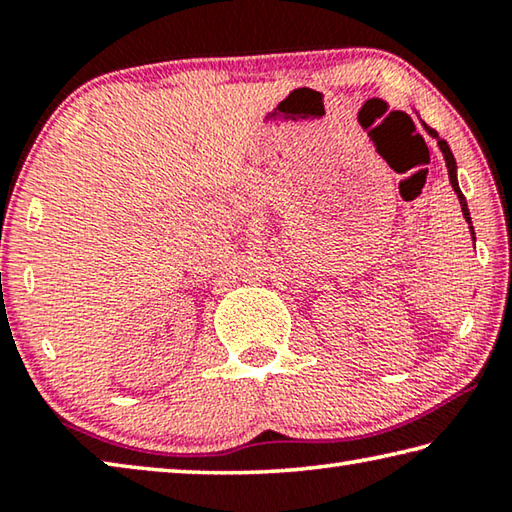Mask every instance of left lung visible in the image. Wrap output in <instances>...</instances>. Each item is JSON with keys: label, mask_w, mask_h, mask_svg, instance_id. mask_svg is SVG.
Wrapping results in <instances>:
<instances>
[{"label": "left lung", "mask_w": 512, "mask_h": 512, "mask_svg": "<svg viewBox=\"0 0 512 512\" xmlns=\"http://www.w3.org/2000/svg\"><path fill=\"white\" fill-rule=\"evenodd\" d=\"M413 112H415V115H418V110H413ZM418 117H420V115H418ZM420 124L424 126V131H427V135H431L433 140L438 142V149H440V153H443L445 164H447L449 183H452V187H454V192H456V196H458V203H461V212H463L465 221H467V228H470V232H472V239H474V225H472V216H470V210H467V201H465V196H463V192H461V187H458V178H456V160H454V153H452V149H449V144H447L445 140H440L438 133L433 131V128H429L427 124H424L422 119H420ZM474 241H476V239H474Z\"/></svg>", "instance_id": "obj_1"}]
</instances>
